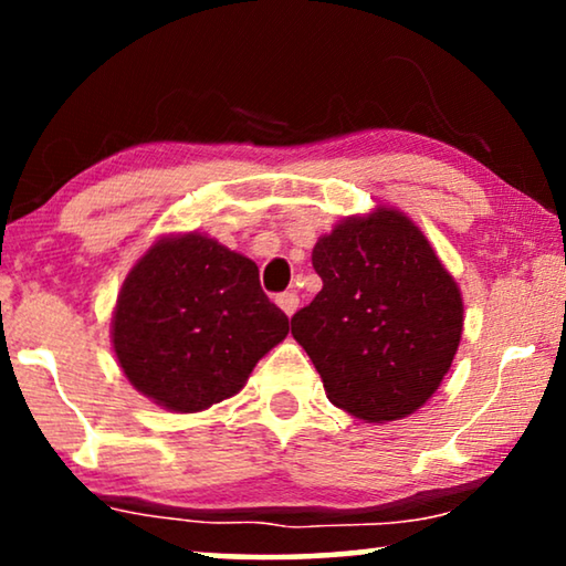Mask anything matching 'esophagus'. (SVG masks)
Segmentation results:
<instances>
[{"instance_id": "34e87169", "label": "esophagus", "mask_w": 566, "mask_h": 566, "mask_svg": "<svg viewBox=\"0 0 566 566\" xmlns=\"http://www.w3.org/2000/svg\"><path fill=\"white\" fill-rule=\"evenodd\" d=\"M275 301H277V306H281L283 312H285V316L296 314V308H298V296H296V293H281V296H277Z\"/></svg>"}]
</instances>
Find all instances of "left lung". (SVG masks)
Wrapping results in <instances>:
<instances>
[{
	"mask_svg": "<svg viewBox=\"0 0 566 566\" xmlns=\"http://www.w3.org/2000/svg\"><path fill=\"white\" fill-rule=\"evenodd\" d=\"M322 291L291 335L319 370L332 405L391 422L428 401L451 368L463 301L428 239L397 208L350 216L319 237Z\"/></svg>",
	"mask_w": 566,
	"mask_h": 566,
	"instance_id": "1",
	"label": "left lung"
}]
</instances>
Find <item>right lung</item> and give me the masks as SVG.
Here are the masks:
<instances>
[{
	"label": "right lung",
	"mask_w": 566,
	"mask_h": 566,
	"mask_svg": "<svg viewBox=\"0 0 566 566\" xmlns=\"http://www.w3.org/2000/svg\"><path fill=\"white\" fill-rule=\"evenodd\" d=\"M289 316L260 289L250 258L190 231L151 244L113 312V350L134 389L169 412L234 397Z\"/></svg>",
	"instance_id": "right-lung-1"
}]
</instances>
